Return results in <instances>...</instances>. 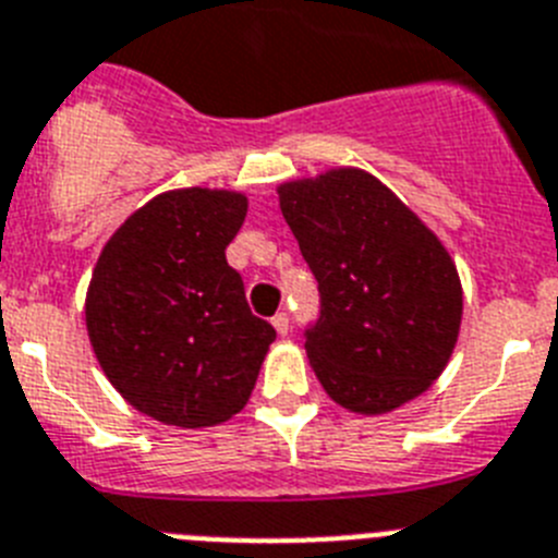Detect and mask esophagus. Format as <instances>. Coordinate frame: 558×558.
<instances>
[{
  "label": "esophagus",
  "mask_w": 558,
  "mask_h": 558,
  "mask_svg": "<svg viewBox=\"0 0 558 558\" xmlns=\"http://www.w3.org/2000/svg\"><path fill=\"white\" fill-rule=\"evenodd\" d=\"M274 330L279 332V336H288V330H290V316H288V313H276V316H274Z\"/></svg>",
  "instance_id": "obj_1"
}]
</instances>
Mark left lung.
Listing matches in <instances>:
<instances>
[{
  "mask_svg": "<svg viewBox=\"0 0 558 558\" xmlns=\"http://www.w3.org/2000/svg\"><path fill=\"white\" fill-rule=\"evenodd\" d=\"M322 293L304 350L355 415H389L442 375L463 322L460 274L432 228L355 166L276 185Z\"/></svg>",
  "mask_w": 558,
  "mask_h": 558,
  "instance_id": "1",
  "label": "left lung"
}]
</instances>
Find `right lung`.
Segmentation results:
<instances>
[{
    "instance_id": "add662e5",
    "label": "right lung",
    "mask_w": 558,
    "mask_h": 558,
    "mask_svg": "<svg viewBox=\"0 0 558 558\" xmlns=\"http://www.w3.org/2000/svg\"><path fill=\"white\" fill-rule=\"evenodd\" d=\"M245 214L233 189H171L132 211L95 262L84 299L95 359L123 401L166 426L240 415L274 344L226 259Z\"/></svg>"
}]
</instances>
